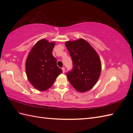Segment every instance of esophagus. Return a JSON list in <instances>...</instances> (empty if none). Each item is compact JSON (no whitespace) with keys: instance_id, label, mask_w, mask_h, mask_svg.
Listing matches in <instances>:
<instances>
[{"instance_id":"obj_1","label":"esophagus","mask_w":133,"mask_h":133,"mask_svg":"<svg viewBox=\"0 0 133 133\" xmlns=\"http://www.w3.org/2000/svg\"><path fill=\"white\" fill-rule=\"evenodd\" d=\"M62 71H63V73H64L65 72V68H64V67H62Z\"/></svg>"}]
</instances>
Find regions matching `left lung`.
Returning a JSON list of instances; mask_svg holds the SVG:
<instances>
[{"instance_id":"obj_1","label":"left lung","mask_w":133,"mask_h":133,"mask_svg":"<svg viewBox=\"0 0 133 133\" xmlns=\"http://www.w3.org/2000/svg\"><path fill=\"white\" fill-rule=\"evenodd\" d=\"M72 59L73 67L66 73L68 80L79 92L91 89L101 71V62L95 50L83 39L65 43Z\"/></svg>"}]
</instances>
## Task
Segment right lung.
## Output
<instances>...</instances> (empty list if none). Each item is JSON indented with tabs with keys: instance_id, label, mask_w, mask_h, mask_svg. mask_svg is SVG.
I'll return each mask as SVG.
<instances>
[{
	"instance_id": "obj_1",
	"label": "right lung",
	"mask_w": 133,
	"mask_h": 133,
	"mask_svg": "<svg viewBox=\"0 0 133 133\" xmlns=\"http://www.w3.org/2000/svg\"><path fill=\"white\" fill-rule=\"evenodd\" d=\"M54 42L44 39L38 41L30 51L26 62L28 79L36 89L45 91L50 88L62 72L52 55Z\"/></svg>"
}]
</instances>
